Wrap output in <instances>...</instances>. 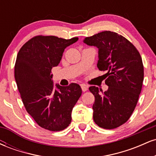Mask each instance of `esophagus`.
Returning <instances> with one entry per match:
<instances>
[{
	"mask_svg": "<svg viewBox=\"0 0 156 156\" xmlns=\"http://www.w3.org/2000/svg\"><path fill=\"white\" fill-rule=\"evenodd\" d=\"M81 89H82V91H83V92H86V91H87V89H88V87L86 85H84V84H82Z\"/></svg>",
	"mask_w": 156,
	"mask_h": 156,
	"instance_id": "obj_1",
	"label": "esophagus"
}]
</instances>
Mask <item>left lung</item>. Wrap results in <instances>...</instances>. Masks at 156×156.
<instances>
[{
    "label": "left lung",
    "instance_id": "left-lung-1",
    "mask_svg": "<svg viewBox=\"0 0 156 156\" xmlns=\"http://www.w3.org/2000/svg\"><path fill=\"white\" fill-rule=\"evenodd\" d=\"M83 42L98 48L97 66L107 72L106 91L89 88L94 96L93 119L101 128L114 129L129 119L137 104L144 80L142 59L133 44L115 32H100Z\"/></svg>",
    "mask_w": 156,
    "mask_h": 156
}]
</instances>
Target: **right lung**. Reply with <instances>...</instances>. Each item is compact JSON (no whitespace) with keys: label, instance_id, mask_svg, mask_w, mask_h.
Segmentation results:
<instances>
[{"label":"right lung","instance_id":"right-lung-1","mask_svg":"<svg viewBox=\"0 0 156 156\" xmlns=\"http://www.w3.org/2000/svg\"><path fill=\"white\" fill-rule=\"evenodd\" d=\"M78 39L37 36L17 55L15 78L23 103L27 112L44 129L59 131L67 128L73 107L81 95V88L77 83L54 86L51 74L52 68L60 63L64 49Z\"/></svg>","mask_w":156,"mask_h":156}]
</instances>
